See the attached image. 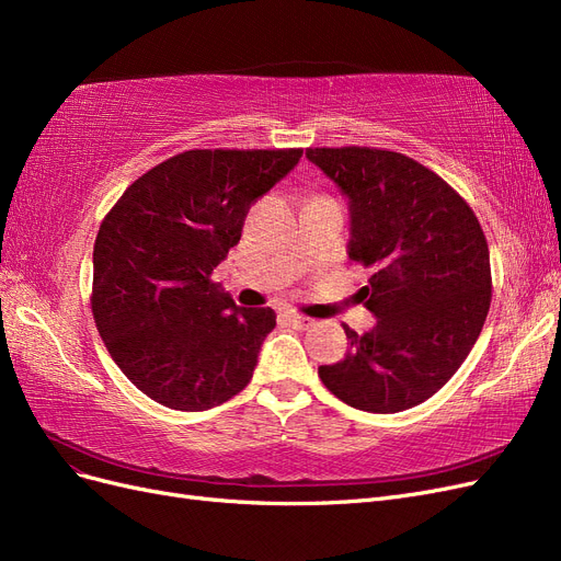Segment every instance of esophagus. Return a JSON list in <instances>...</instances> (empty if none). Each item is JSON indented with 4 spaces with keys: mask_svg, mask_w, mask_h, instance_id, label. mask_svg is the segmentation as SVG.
Listing matches in <instances>:
<instances>
[{
    "mask_svg": "<svg viewBox=\"0 0 561 561\" xmlns=\"http://www.w3.org/2000/svg\"><path fill=\"white\" fill-rule=\"evenodd\" d=\"M287 318H290V322L295 328H299V330H309V328H313L316 325V320L313 318H307V316H301V313H287Z\"/></svg>",
    "mask_w": 561,
    "mask_h": 561,
    "instance_id": "esophagus-1",
    "label": "esophagus"
}]
</instances>
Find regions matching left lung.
Returning <instances> with one entry per match:
<instances>
[{"label":"left lung","instance_id":"obj_1","mask_svg":"<svg viewBox=\"0 0 561 561\" xmlns=\"http://www.w3.org/2000/svg\"><path fill=\"white\" fill-rule=\"evenodd\" d=\"M348 196V257L371 268L360 290L371 332L318 377L363 412L396 414L433 398L478 342L491 304L489 245L466 198L423 163L377 147H309Z\"/></svg>","mask_w":561,"mask_h":561}]
</instances>
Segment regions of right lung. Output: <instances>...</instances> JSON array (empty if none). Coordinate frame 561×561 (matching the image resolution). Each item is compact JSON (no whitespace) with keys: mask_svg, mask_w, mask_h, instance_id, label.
<instances>
[{"mask_svg":"<svg viewBox=\"0 0 561 561\" xmlns=\"http://www.w3.org/2000/svg\"><path fill=\"white\" fill-rule=\"evenodd\" d=\"M304 149H190L135 180L100 225L91 309L118 369L147 398L203 412L250 383L274 309L213 280L245 215Z\"/></svg>","mask_w":561,"mask_h":561,"instance_id":"obj_1","label":"right lung"}]
</instances>
